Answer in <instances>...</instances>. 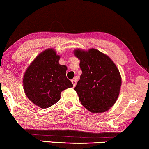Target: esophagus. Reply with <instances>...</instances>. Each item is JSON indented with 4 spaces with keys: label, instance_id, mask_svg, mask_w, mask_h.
Returning <instances> with one entry per match:
<instances>
[{
    "label": "esophagus",
    "instance_id": "obj_1",
    "mask_svg": "<svg viewBox=\"0 0 149 149\" xmlns=\"http://www.w3.org/2000/svg\"><path fill=\"white\" fill-rule=\"evenodd\" d=\"M72 84H73V86H76V84H77V81H76V80L75 79H72Z\"/></svg>",
    "mask_w": 149,
    "mask_h": 149
}]
</instances>
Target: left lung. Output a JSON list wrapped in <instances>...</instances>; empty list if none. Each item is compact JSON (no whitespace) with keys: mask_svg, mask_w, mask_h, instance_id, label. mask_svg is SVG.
Instances as JSON below:
<instances>
[{"mask_svg":"<svg viewBox=\"0 0 149 149\" xmlns=\"http://www.w3.org/2000/svg\"><path fill=\"white\" fill-rule=\"evenodd\" d=\"M82 71L74 88L82 105L92 113L107 111L119 95L121 77L114 63L95 49L74 50Z\"/></svg>","mask_w":149,"mask_h":149,"instance_id":"1","label":"left lung"}]
</instances>
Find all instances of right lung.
<instances>
[{
    "mask_svg": "<svg viewBox=\"0 0 149 149\" xmlns=\"http://www.w3.org/2000/svg\"><path fill=\"white\" fill-rule=\"evenodd\" d=\"M59 59L55 50L48 49L35 58L24 74L23 85L26 96L42 109L56 103L61 93L73 86L66 77L67 67L59 64Z\"/></svg>",
    "mask_w": 149,
    "mask_h": 149,
    "instance_id": "1",
    "label": "right lung"
}]
</instances>
